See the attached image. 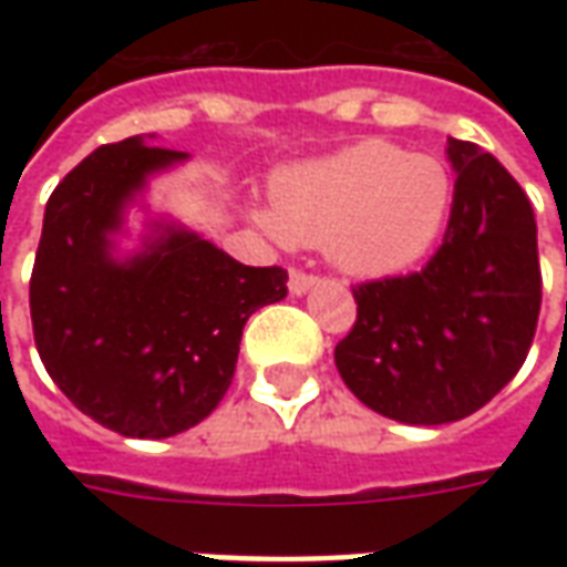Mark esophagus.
<instances>
[{
  "mask_svg": "<svg viewBox=\"0 0 567 567\" xmlns=\"http://www.w3.org/2000/svg\"><path fill=\"white\" fill-rule=\"evenodd\" d=\"M316 285V276H309V272L303 270H291V276H288V288H291V295H307L309 288Z\"/></svg>",
  "mask_w": 567,
  "mask_h": 567,
  "instance_id": "esophagus-1",
  "label": "esophagus"
}]
</instances>
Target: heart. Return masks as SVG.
I'll return each instance as SVG.
<instances>
[{"instance_id":"heart-1","label":"heart","mask_w":567,"mask_h":567,"mask_svg":"<svg viewBox=\"0 0 567 567\" xmlns=\"http://www.w3.org/2000/svg\"><path fill=\"white\" fill-rule=\"evenodd\" d=\"M272 209L251 218L276 239L316 246L355 276L413 267L443 230L452 175L437 157L382 140L297 163L272 178Z\"/></svg>"}]
</instances>
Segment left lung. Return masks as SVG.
<instances>
[{"mask_svg": "<svg viewBox=\"0 0 567 567\" xmlns=\"http://www.w3.org/2000/svg\"><path fill=\"white\" fill-rule=\"evenodd\" d=\"M455 169L443 246L410 276L358 285L355 328L333 361L349 392L404 425L471 416L523 368L540 312L532 203L474 142L450 140Z\"/></svg>", "mask_w": 567, "mask_h": 567, "instance_id": "left-lung-1", "label": "left lung"}]
</instances>
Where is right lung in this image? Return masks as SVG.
I'll return each mask as SVG.
<instances>
[{"instance_id": "1", "label": "right lung", "mask_w": 567, "mask_h": 567, "mask_svg": "<svg viewBox=\"0 0 567 567\" xmlns=\"http://www.w3.org/2000/svg\"><path fill=\"white\" fill-rule=\"evenodd\" d=\"M151 140L103 145L54 187L30 312L44 370L84 416L163 440L221 404L248 316L288 295V272L246 267L169 215H148L140 248L121 251L151 178L187 161Z\"/></svg>"}]
</instances>
